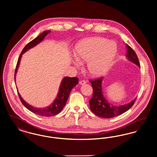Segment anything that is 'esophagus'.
Returning a JSON list of instances; mask_svg holds the SVG:
<instances>
[{
  "label": "esophagus",
  "mask_w": 157,
  "mask_h": 157,
  "mask_svg": "<svg viewBox=\"0 0 157 157\" xmlns=\"http://www.w3.org/2000/svg\"><path fill=\"white\" fill-rule=\"evenodd\" d=\"M79 83V84H81V85H83V84H85V83H86V81H85V80H82V81H80Z\"/></svg>",
  "instance_id": "1"
}]
</instances>
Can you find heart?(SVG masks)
<instances>
[{"mask_svg": "<svg viewBox=\"0 0 157 157\" xmlns=\"http://www.w3.org/2000/svg\"><path fill=\"white\" fill-rule=\"evenodd\" d=\"M117 53L116 44L102 37L86 39L75 46L76 58L81 62H87V71L94 77L102 76L109 70ZM75 64L78 65L79 62L76 61Z\"/></svg>", "mask_w": 157, "mask_h": 157, "instance_id": "b5f03b06", "label": "heart"}]
</instances>
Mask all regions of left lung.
Segmentation results:
<instances>
[{"mask_svg":"<svg viewBox=\"0 0 157 157\" xmlns=\"http://www.w3.org/2000/svg\"><path fill=\"white\" fill-rule=\"evenodd\" d=\"M127 46V57L129 60L134 63L140 67V62L134 51L129 45ZM103 78H99L94 80H90L93 89L92 97L89 101L91 111L98 117L104 118H111L121 115L127 111L134 104L136 98L131 102L120 106L110 104L105 99L103 95L102 82Z\"/></svg>","mask_w":157,"mask_h":157,"instance_id":"obj_1","label":"left lung"}]
</instances>
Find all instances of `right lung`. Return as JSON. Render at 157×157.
I'll list each match as a JSON object with an SVG mask.
<instances>
[{
  "label": "right lung",
  "mask_w": 157,
  "mask_h": 157,
  "mask_svg": "<svg viewBox=\"0 0 157 157\" xmlns=\"http://www.w3.org/2000/svg\"><path fill=\"white\" fill-rule=\"evenodd\" d=\"M50 32L51 30L44 31L37 37L35 38L32 41H30V42L28 43L23 49L22 51L18 58V60L16 64L15 72V80L16 74L17 69L19 67L21 59L23 54L30 48L34 47L35 46L44 40L45 36L49 33H50ZM78 80H79L78 78L76 77L71 78V77L66 76L63 78L60 86L59 90V92L57 95V97L56 98L55 100L53 101L52 104L46 108H35L30 105L27 104L22 98L19 93L17 92V94L19 95L21 101L22 102L23 105L30 111L34 113H36L38 115H40L43 117H51L59 113L63 109V108H64L65 105L67 103V101L71 90L78 83Z\"/></svg>",
  "instance_id": "1"
}]
</instances>
